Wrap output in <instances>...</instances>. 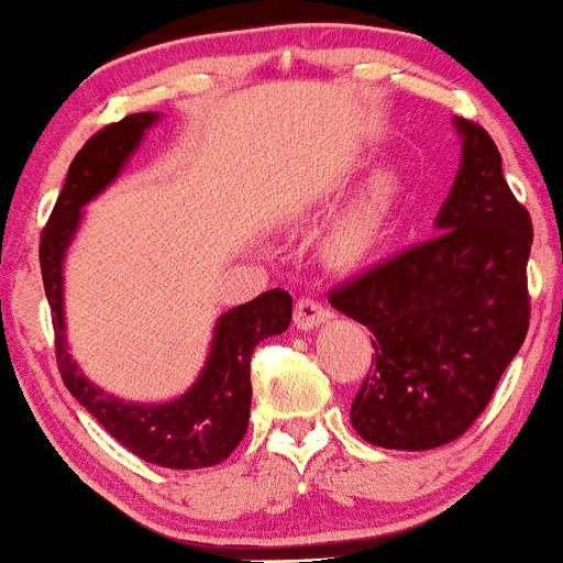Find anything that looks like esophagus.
<instances>
[{
	"label": "esophagus",
	"mask_w": 563,
	"mask_h": 563,
	"mask_svg": "<svg viewBox=\"0 0 563 563\" xmlns=\"http://www.w3.org/2000/svg\"><path fill=\"white\" fill-rule=\"evenodd\" d=\"M328 318H331V309H328L322 301L314 299V296H301V299L296 301L294 322L296 328H301V331L318 328L320 322H325Z\"/></svg>",
	"instance_id": "obj_1"
}]
</instances>
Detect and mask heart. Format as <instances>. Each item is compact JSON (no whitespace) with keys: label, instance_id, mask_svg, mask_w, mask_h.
<instances>
[{"label":"heart","instance_id":"b5f03b06","mask_svg":"<svg viewBox=\"0 0 563 563\" xmlns=\"http://www.w3.org/2000/svg\"><path fill=\"white\" fill-rule=\"evenodd\" d=\"M402 196V177L391 164H380L363 179L346 211L328 238V256L339 267H357L384 243L394 209Z\"/></svg>","mask_w":563,"mask_h":563}]
</instances>
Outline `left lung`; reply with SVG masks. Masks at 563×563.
<instances>
[{"label":"left lung","instance_id":"1","mask_svg":"<svg viewBox=\"0 0 563 563\" xmlns=\"http://www.w3.org/2000/svg\"><path fill=\"white\" fill-rule=\"evenodd\" d=\"M455 124L461 172L437 235L331 290L333 307L373 333L376 367L349 416L376 448L434 450L466 434L527 339L532 219L487 129Z\"/></svg>","mask_w":563,"mask_h":563}]
</instances>
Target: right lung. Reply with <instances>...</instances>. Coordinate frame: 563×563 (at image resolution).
I'll use <instances>...</instances> for the list:
<instances>
[{
  "mask_svg": "<svg viewBox=\"0 0 563 563\" xmlns=\"http://www.w3.org/2000/svg\"><path fill=\"white\" fill-rule=\"evenodd\" d=\"M156 113H132L92 134L70 161L66 185L42 230L38 264L53 312L55 357L63 384L113 439L147 463L164 468H209L241 444L251 416V354L267 335L290 325L288 290H264L219 318L209 360L190 391L174 402L132 405L111 397L81 376L66 344L63 322V256L81 219V206L106 190Z\"/></svg>",
  "mask_w": 563,
  "mask_h": 563,
  "instance_id": "right-lung-1",
  "label": "right lung"
}]
</instances>
